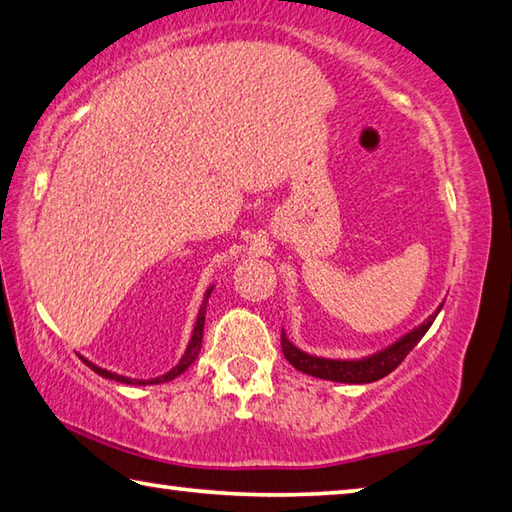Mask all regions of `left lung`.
<instances>
[{
  "mask_svg": "<svg viewBox=\"0 0 512 512\" xmlns=\"http://www.w3.org/2000/svg\"><path fill=\"white\" fill-rule=\"evenodd\" d=\"M443 309V302L436 306V311L432 315L414 327L412 331H407L405 336L394 340L392 345H387L385 349L369 353V356L362 358H320V356H311V353L302 351L300 347H295L291 340L282 329V351L284 358L291 362V365L297 371H304V374L322 378V380H333V383H349V385H365V383H374V380L385 378L387 374L401 365L405 360L407 353H410L421 338L427 333V329L432 327V322L439 311Z\"/></svg>",
  "mask_w": 512,
  "mask_h": 512,
  "instance_id": "8db88e82",
  "label": "left lung"
}]
</instances>
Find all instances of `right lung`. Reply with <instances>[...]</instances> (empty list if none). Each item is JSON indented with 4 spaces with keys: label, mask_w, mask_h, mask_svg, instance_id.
I'll list each match as a JSON object with an SVG mask.
<instances>
[{
    "label": "right lung",
    "mask_w": 512,
    "mask_h": 512,
    "mask_svg": "<svg viewBox=\"0 0 512 512\" xmlns=\"http://www.w3.org/2000/svg\"><path fill=\"white\" fill-rule=\"evenodd\" d=\"M212 288H215V284H212L206 295H203V302H201V309H199V315H197V322H194V331H192V338L188 342V347H185V353L181 356V360L176 362V365L165 371L163 376H156V378H150V380H138V378H127V376H120V374H114V371H107L102 369L98 365H94V362H89L87 358H82L87 362V365L96 371L98 376L102 378H109V380H118V383H125V385H159V383H167V380H174L176 376H181L185 369H188L194 360H197L199 351H201V340H203V324H206V309H208V297L212 293Z\"/></svg>",
    "instance_id": "add662e5"
}]
</instances>
